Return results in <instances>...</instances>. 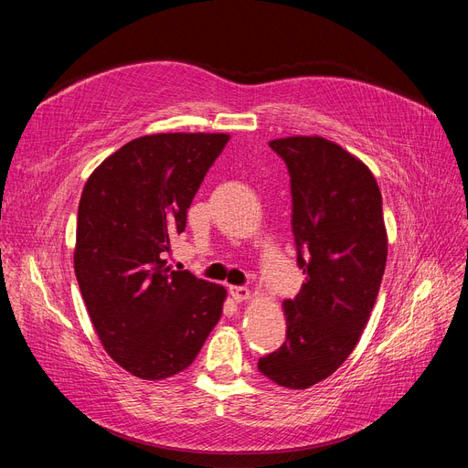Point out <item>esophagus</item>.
Here are the masks:
<instances>
[{
	"mask_svg": "<svg viewBox=\"0 0 468 468\" xmlns=\"http://www.w3.org/2000/svg\"><path fill=\"white\" fill-rule=\"evenodd\" d=\"M230 294L236 303H242L250 299V289L248 287H230Z\"/></svg>",
	"mask_w": 468,
	"mask_h": 468,
	"instance_id": "obj_1",
	"label": "esophagus"
}]
</instances>
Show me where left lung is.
<instances>
[{"instance_id":"left-lung-1","label":"left lung","mask_w":468,"mask_h":468,"mask_svg":"<svg viewBox=\"0 0 468 468\" xmlns=\"http://www.w3.org/2000/svg\"><path fill=\"white\" fill-rule=\"evenodd\" d=\"M269 146L287 164L296 263L306 281L282 303L287 339L258 361L285 388L328 378L356 349L385 273L388 239L371 169L322 136H289Z\"/></svg>"}]
</instances>
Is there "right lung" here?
Returning a JSON list of instances; mask_svg holds the SVG:
<instances>
[{"label": "right lung", "mask_w": 468, "mask_h": 468, "mask_svg": "<svg viewBox=\"0 0 468 468\" xmlns=\"http://www.w3.org/2000/svg\"><path fill=\"white\" fill-rule=\"evenodd\" d=\"M229 140L222 133L140 136L83 187L76 279L105 351L134 377L162 380L187 369L220 320L226 289L174 271L164 258Z\"/></svg>", "instance_id": "add662e5"}]
</instances>
